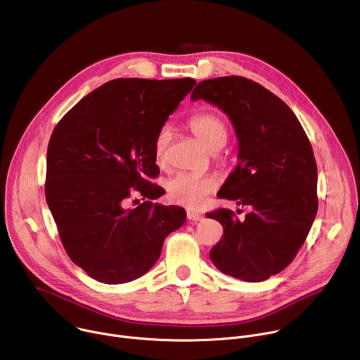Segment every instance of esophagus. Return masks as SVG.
<instances>
[{
	"label": "esophagus",
	"instance_id": "obj_1",
	"mask_svg": "<svg viewBox=\"0 0 360 360\" xmlns=\"http://www.w3.org/2000/svg\"><path fill=\"white\" fill-rule=\"evenodd\" d=\"M186 218H188L189 221H192V222H198V221H202V219H203L202 215L195 214V212H192V211H188V212H186Z\"/></svg>",
	"mask_w": 360,
	"mask_h": 360
}]
</instances>
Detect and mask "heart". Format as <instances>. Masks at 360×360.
<instances>
[{
  "instance_id": "1",
  "label": "heart",
  "mask_w": 360,
  "mask_h": 360,
  "mask_svg": "<svg viewBox=\"0 0 360 360\" xmlns=\"http://www.w3.org/2000/svg\"><path fill=\"white\" fill-rule=\"evenodd\" d=\"M189 129L211 150L219 149L228 138V127L221 115L212 111H203L188 120ZM171 141V128L164 125L153 139V158L158 165L167 161V152ZM217 189V179L211 175L178 174L167 184L168 199L189 210L202 208L208 196Z\"/></svg>"
}]
</instances>
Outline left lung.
<instances>
[{
    "instance_id": "1",
    "label": "left lung",
    "mask_w": 360,
    "mask_h": 360,
    "mask_svg": "<svg viewBox=\"0 0 360 360\" xmlns=\"http://www.w3.org/2000/svg\"><path fill=\"white\" fill-rule=\"evenodd\" d=\"M221 108L238 138V165L218 196L252 208L243 221L231 210L207 214L224 226L212 264L229 276L262 282L282 272L303 245L318 212L312 145L292 110L243 77L200 81L191 95Z\"/></svg>"
}]
</instances>
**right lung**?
<instances>
[{
  "label": "right lung",
  "instance_id": "obj_1",
  "mask_svg": "<svg viewBox=\"0 0 360 360\" xmlns=\"http://www.w3.org/2000/svg\"><path fill=\"white\" fill-rule=\"evenodd\" d=\"M196 84L192 78H118L84 96L57 124L46 150L45 198L71 261L118 285L146 274L185 219L150 179L153 139ZM135 193L144 202L126 208ZM136 200V199H135Z\"/></svg>",
  "mask_w": 360,
  "mask_h": 360
}]
</instances>
